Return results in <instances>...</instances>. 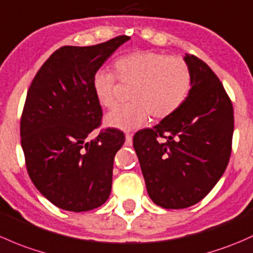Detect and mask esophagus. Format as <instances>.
<instances>
[{
  "label": "esophagus",
  "instance_id": "1",
  "mask_svg": "<svg viewBox=\"0 0 253 253\" xmlns=\"http://www.w3.org/2000/svg\"><path fill=\"white\" fill-rule=\"evenodd\" d=\"M125 140H126V145H131L132 144V134H126Z\"/></svg>",
  "mask_w": 253,
  "mask_h": 253
}]
</instances>
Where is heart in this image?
Wrapping results in <instances>:
<instances>
[{
	"instance_id": "heart-1",
	"label": "heart",
	"mask_w": 253,
	"mask_h": 253,
	"mask_svg": "<svg viewBox=\"0 0 253 253\" xmlns=\"http://www.w3.org/2000/svg\"><path fill=\"white\" fill-rule=\"evenodd\" d=\"M116 75L126 86H131L128 99L108 113L104 125L120 131H133L151 118H169L184 103L191 87L187 63L178 57L156 52H132L115 63ZM116 78L99 70L92 78V89L97 102L104 108L116 104Z\"/></svg>"
}]
</instances>
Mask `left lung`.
<instances>
[{
  "label": "left lung",
  "instance_id": "obj_1",
  "mask_svg": "<svg viewBox=\"0 0 253 253\" xmlns=\"http://www.w3.org/2000/svg\"><path fill=\"white\" fill-rule=\"evenodd\" d=\"M187 99L169 118L133 138L148 194L162 209H187L217 184L232 153L233 105L216 74L195 55ZM166 137V143L157 142Z\"/></svg>",
  "mask_w": 253,
  "mask_h": 253
}]
</instances>
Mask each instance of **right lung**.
Segmentation results:
<instances>
[{
  "label": "right lung",
  "instance_id": "1",
  "mask_svg": "<svg viewBox=\"0 0 253 253\" xmlns=\"http://www.w3.org/2000/svg\"><path fill=\"white\" fill-rule=\"evenodd\" d=\"M128 40L57 49L28 91L20 121L28 173L37 190L65 211L97 209L110 195L114 158L125 135L108 128L88 139L102 118L92 78Z\"/></svg>",
  "mask_w": 253,
  "mask_h": 253
}]
</instances>
